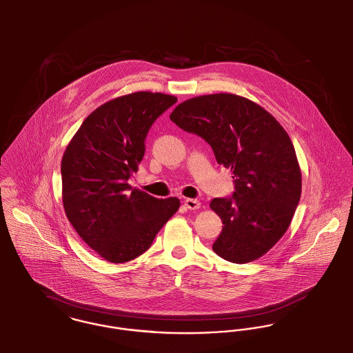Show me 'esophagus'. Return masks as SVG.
Returning a JSON list of instances; mask_svg holds the SVG:
<instances>
[{
	"label": "esophagus",
	"instance_id": "esophagus-1",
	"mask_svg": "<svg viewBox=\"0 0 353 353\" xmlns=\"http://www.w3.org/2000/svg\"><path fill=\"white\" fill-rule=\"evenodd\" d=\"M185 206L190 209V210H198L199 208H201V202L198 201V199H191V198H188L186 201H185Z\"/></svg>",
	"mask_w": 353,
	"mask_h": 353
}]
</instances>
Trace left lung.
Instances as JSON below:
<instances>
[{
  "label": "left lung",
  "instance_id": "obj_1",
  "mask_svg": "<svg viewBox=\"0 0 353 353\" xmlns=\"http://www.w3.org/2000/svg\"><path fill=\"white\" fill-rule=\"evenodd\" d=\"M170 119L208 141L218 165L233 174V196L210 202L223 223L212 250L234 263L266 254L288 230L303 188L301 168L283 127L257 103L233 94L188 99Z\"/></svg>",
  "mask_w": 353,
  "mask_h": 353
}]
</instances>
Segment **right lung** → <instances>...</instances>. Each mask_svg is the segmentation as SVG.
Segmentation results:
<instances>
[{
	"instance_id": "add662e5",
	"label": "right lung",
	"mask_w": 353,
	"mask_h": 353,
	"mask_svg": "<svg viewBox=\"0 0 353 353\" xmlns=\"http://www.w3.org/2000/svg\"><path fill=\"white\" fill-rule=\"evenodd\" d=\"M176 100L148 91L112 99L88 115L64 151V212L108 262L139 257L181 206L175 196L158 199L127 183L139 168L150 127Z\"/></svg>"
}]
</instances>
